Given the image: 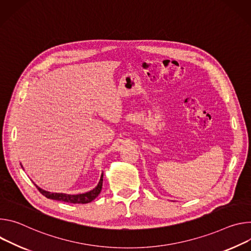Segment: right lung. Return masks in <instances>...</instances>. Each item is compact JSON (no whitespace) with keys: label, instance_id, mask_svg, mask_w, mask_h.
I'll return each mask as SVG.
<instances>
[{"label":"right lung","instance_id":"obj_1","mask_svg":"<svg viewBox=\"0 0 251 251\" xmlns=\"http://www.w3.org/2000/svg\"><path fill=\"white\" fill-rule=\"evenodd\" d=\"M23 168V165H22ZM102 179H103V174H101L100 181L98 185L85 193H78V194H67V193H60V192H50L45 189H42L38 185H36L39 189V191L45 196L47 199L53 200V201H60L68 203H89L93 201L99 194L100 193L101 187H102Z\"/></svg>","mask_w":251,"mask_h":251}]
</instances>
